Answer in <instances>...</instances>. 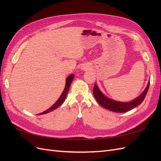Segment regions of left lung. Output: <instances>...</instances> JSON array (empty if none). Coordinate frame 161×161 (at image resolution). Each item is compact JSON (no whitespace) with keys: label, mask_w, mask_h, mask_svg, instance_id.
Wrapping results in <instances>:
<instances>
[{"label":"left lung","mask_w":161,"mask_h":161,"mask_svg":"<svg viewBox=\"0 0 161 161\" xmlns=\"http://www.w3.org/2000/svg\"><path fill=\"white\" fill-rule=\"evenodd\" d=\"M150 81L148 83L147 88L138 97H137L134 101L128 102V103H124V102H118L114 100H111L109 98H107L105 96L103 95V93L99 89L98 87L96 85H95L93 88V95L95 97L97 102L104 108L109 109L112 111L119 112V113H124V112L128 111L131 109L135 108L140 104L142 103L146 95L147 94V92L149 89Z\"/></svg>","instance_id":"obj_1"}]
</instances>
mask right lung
<instances>
[{"mask_svg":"<svg viewBox=\"0 0 161 161\" xmlns=\"http://www.w3.org/2000/svg\"><path fill=\"white\" fill-rule=\"evenodd\" d=\"M74 76H75V75L72 74V75H70L69 77L67 78V79H66V85H65V87H64V91H63V92H62V94H61L60 97H59V99H58L56 103L53 104L52 107H50L49 109H47L45 111H43V112H42V113L40 114V115L46 114L49 113V112H51V111H53L54 109H56V108H58V107H59L63 103V102H64V99H66V97L68 92H69V88L70 86L71 82L72 81L73 79H74Z\"/></svg>","mask_w":161,"mask_h":161,"instance_id":"1","label":"right lung"}]
</instances>
